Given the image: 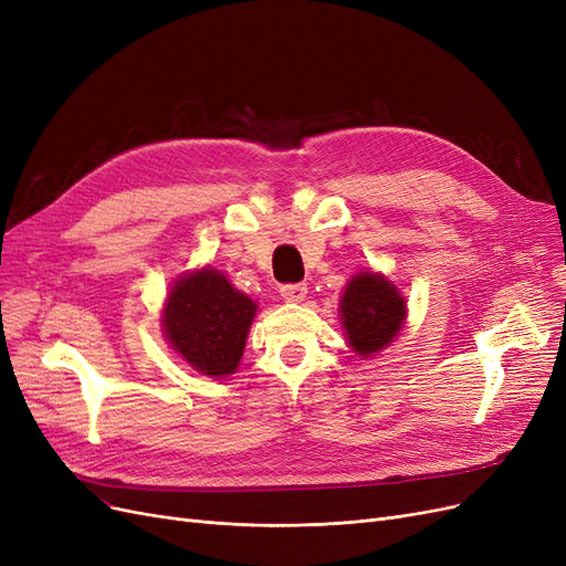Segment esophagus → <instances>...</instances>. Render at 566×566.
<instances>
[{
	"label": "esophagus",
	"instance_id": "34e87169",
	"mask_svg": "<svg viewBox=\"0 0 566 566\" xmlns=\"http://www.w3.org/2000/svg\"><path fill=\"white\" fill-rule=\"evenodd\" d=\"M306 292H308L306 283H287V285H281V297H283L285 302H292V304L304 302Z\"/></svg>",
	"mask_w": 566,
	"mask_h": 566
}]
</instances>
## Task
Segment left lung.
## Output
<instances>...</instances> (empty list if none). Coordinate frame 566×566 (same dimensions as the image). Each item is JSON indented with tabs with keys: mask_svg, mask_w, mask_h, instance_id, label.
<instances>
[{
	"mask_svg": "<svg viewBox=\"0 0 566 566\" xmlns=\"http://www.w3.org/2000/svg\"><path fill=\"white\" fill-rule=\"evenodd\" d=\"M339 321L348 348L373 358L398 337L407 321V300L379 271H358L339 297Z\"/></svg>",
	"mask_w": 566,
	"mask_h": 566,
	"instance_id": "1",
	"label": "left lung"
}]
</instances>
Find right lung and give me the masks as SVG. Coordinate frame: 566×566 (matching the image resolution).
<instances>
[{"instance_id": "add662e5", "label": "right lung", "mask_w": 566, "mask_h": 566, "mask_svg": "<svg viewBox=\"0 0 566 566\" xmlns=\"http://www.w3.org/2000/svg\"><path fill=\"white\" fill-rule=\"evenodd\" d=\"M258 302L237 290L222 271L199 266L168 290L161 327L168 346L206 377H229L243 358Z\"/></svg>"}]
</instances>
